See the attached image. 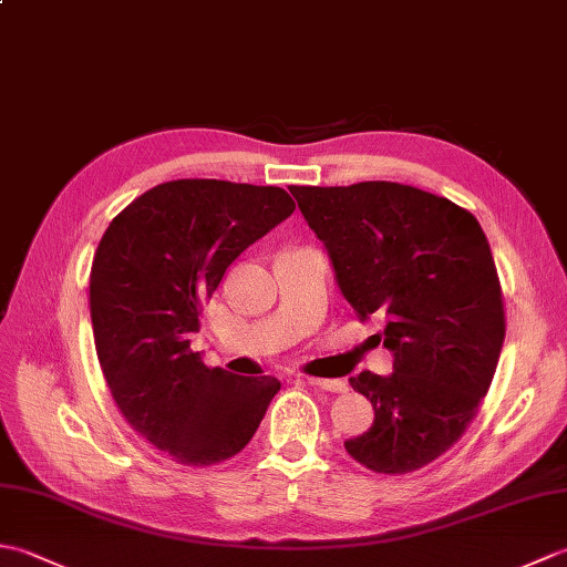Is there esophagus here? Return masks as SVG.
I'll return each instance as SVG.
<instances>
[{"mask_svg": "<svg viewBox=\"0 0 567 567\" xmlns=\"http://www.w3.org/2000/svg\"><path fill=\"white\" fill-rule=\"evenodd\" d=\"M309 384H315L319 390H329V392H343L346 382L341 380H323V378H307Z\"/></svg>", "mask_w": 567, "mask_h": 567, "instance_id": "1", "label": "esophagus"}]
</instances>
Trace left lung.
<instances>
[{
  "instance_id": "1",
  "label": "left lung",
  "mask_w": 567,
  "mask_h": 567,
  "mask_svg": "<svg viewBox=\"0 0 567 567\" xmlns=\"http://www.w3.org/2000/svg\"><path fill=\"white\" fill-rule=\"evenodd\" d=\"M290 192L348 305L382 321L378 339L394 355L392 375L351 378L375 421L346 451L384 475L424 467L475 419L507 331L483 228L451 199L400 183Z\"/></svg>"
}]
</instances>
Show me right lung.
I'll list each match as a JSON object with an SVG mask.
<instances>
[{
  "mask_svg": "<svg viewBox=\"0 0 567 567\" xmlns=\"http://www.w3.org/2000/svg\"><path fill=\"white\" fill-rule=\"evenodd\" d=\"M295 212L282 187L173 179L106 228L90 272L94 346L118 412L179 465L228 461L280 390L270 375L207 368L189 348L228 265Z\"/></svg>",
  "mask_w": 567,
  "mask_h": 567,
  "instance_id": "add662e5",
  "label": "right lung"
}]
</instances>
